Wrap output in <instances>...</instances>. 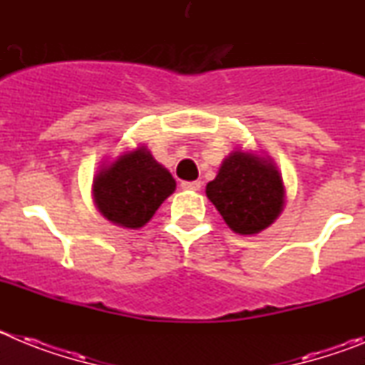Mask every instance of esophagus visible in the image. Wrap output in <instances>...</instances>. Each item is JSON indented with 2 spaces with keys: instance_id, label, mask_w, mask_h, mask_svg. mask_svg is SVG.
<instances>
[{
  "instance_id": "1",
  "label": "esophagus",
  "mask_w": 365,
  "mask_h": 365,
  "mask_svg": "<svg viewBox=\"0 0 365 365\" xmlns=\"http://www.w3.org/2000/svg\"><path fill=\"white\" fill-rule=\"evenodd\" d=\"M180 188L188 192H199L201 190V180H192V182H180Z\"/></svg>"
}]
</instances>
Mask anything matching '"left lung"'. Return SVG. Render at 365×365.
Wrapping results in <instances>:
<instances>
[{
  "label": "left lung",
  "mask_w": 365,
  "mask_h": 365,
  "mask_svg": "<svg viewBox=\"0 0 365 365\" xmlns=\"http://www.w3.org/2000/svg\"><path fill=\"white\" fill-rule=\"evenodd\" d=\"M206 197L230 230L254 235L282 215L285 185L270 155L235 148L225 157L215 179L206 185Z\"/></svg>",
  "instance_id": "8db88e82"
}]
</instances>
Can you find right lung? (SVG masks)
Masks as SVG:
<instances>
[{"mask_svg":"<svg viewBox=\"0 0 365 365\" xmlns=\"http://www.w3.org/2000/svg\"><path fill=\"white\" fill-rule=\"evenodd\" d=\"M175 179L146 146L102 163L93 179V201L108 221L122 228H143L175 192Z\"/></svg>","mask_w":365,"mask_h":365,"instance_id":"1","label":"right lung"}]
</instances>
